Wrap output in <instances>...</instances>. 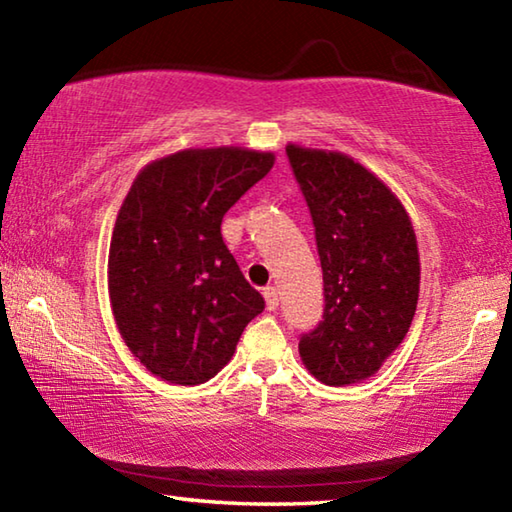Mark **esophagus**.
I'll return each mask as SVG.
<instances>
[{
    "label": "esophagus",
    "mask_w": 512,
    "mask_h": 512,
    "mask_svg": "<svg viewBox=\"0 0 512 512\" xmlns=\"http://www.w3.org/2000/svg\"><path fill=\"white\" fill-rule=\"evenodd\" d=\"M264 300H266V309H277L280 305V296H277V289L275 287H266L264 289Z\"/></svg>",
    "instance_id": "obj_1"
}]
</instances>
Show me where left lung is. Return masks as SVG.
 I'll return each instance as SVG.
<instances>
[{"label": "left lung", "instance_id": "8db88e82", "mask_svg": "<svg viewBox=\"0 0 512 512\" xmlns=\"http://www.w3.org/2000/svg\"><path fill=\"white\" fill-rule=\"evenodd\" d=\"M323 266L325 311L300 359L327 386L379 372L400 348L420 296L413 223L384 180L350 155L289 144Z\"/></svg>", "mask_w": 512, "mask_h": 512}]
</instances>
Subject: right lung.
Returning a JSON list of instances; mask_svg holds the SVG:
<instances>
[{
    "label": "right lung",
    "instance_id": "right-lung-1",
    "mask_svg": "<svg viewBox=\"0 0 512 512\" xmlns=\"http://www.w3.org/2000/svg\"><path fill=\"white\" fill-rule=\"evenodd\" d=\"M275 153L185 149L146 164L119 207L108 296L121 339L146 370L180 386L232 359L264 298L223 244V214L262 180Z\"/></svg>",
    "mask_w": 512,
    "mask_h": 512
}]
</instances>
